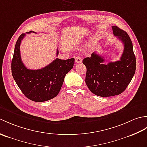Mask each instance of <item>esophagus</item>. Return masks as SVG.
Listing matches in <instances>:
<instances>
[{"instance_id":"obj_1","label":"esophagus","mask_w":147,"mask_h":147,"mask_svg":"<svg viewBox=\"0 0 147 147\" xmlns=\"http://www.w3.org/2000/svg\"><path fill=\"white\" fill-rule=\"evenodd\" d=\"M75 62L76 63L78 64V63H81V62H82V58L78 56V57H76L75 58Z\"/></svg>"}]
</instances>
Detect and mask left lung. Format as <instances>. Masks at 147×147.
I'll return each mask as SVG.
<instances>
[{
    "mask_svg": "<svg viewBox=\"0 0 147 147\" xmlns=\"http://www.w3.org/2000/svg\"><path fill=\"white\" fill-rule=\"evenodd\" d=\"M114 36L124 44L119 61L103 64L104 59L95 52L83 60L86 67L85 82L93 94L102 97L117 95L123 93L131 81L136 70V57L132 42L127 33L112 26Z\"/></svg>",
    "mask_w": 147,
    "mask_h": 147,
    "instance_id": "obj_1",
    "label": "left lung"
}]
</instances>
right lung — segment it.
I'll list each match as a JSON object with an SVG mask.
<instances>
[{
	"mask_svg": "<svg viewBox=\"0 0 147 147\" xmlns=\"http://www.w3.org/2000/svg\"><path fill=\"white\" fill-rule=\"evenodd\" d=\"M32 32L34 33L31 31L27 33ZM25 35L21 34L16 43L11 63L12 76L28 98L37 102L47 101L55 97L60 92L65 76L73 67L74 59L62 60L57 58L45 67L29 69L22 62L20 54L21 42Z\"/></svg>",
	"mask_w": 147,
	"mask_h": 147,
	"instance_id": "1",
	"label": "right lung"
}]
</instances>
